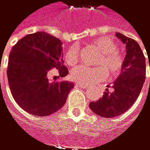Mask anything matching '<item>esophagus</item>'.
Segmentation results:
<instances>
[{
    "label": "esophagus",
    "instance_id": "obj_1",
    "mask_svg": "<svg viewBox=\"0 0 150 150\" xmlns=\"http://www.w3.org/2000/svg\"><path fill=\"white\" fill-rule=\"evenodd\" d=\"M76 86H78V87H81V88H83V87H85L83 84H81V83H76Z\"/></svg>",
    "mask_w": 150,
    "mask_h": 150
}]
</instances>
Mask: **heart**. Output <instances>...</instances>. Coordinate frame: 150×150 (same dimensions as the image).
<instances>
[{
    "label": "heart",
    "mask_w": 150,
    "mask_h": 150,
    "mask_svg": "<svg viewBox=\"0 0 150 150\" xmlns=\"http://www.w3.org/2000/svg\"><path fill=\"white\" fill-rule=\"evenodd\" d=\"M92 46L100 52V55L96 61V65L100 67H76L71 71L73 80L82 84L98 83L106 79V71L110 79L118 77L122 70L123 57L117 52V44L115 41L108 36H101L92 42ZM65 62L70 67H74L78 63L79 53L76 47L72 46L66 52Z\"/></svg>",
    "instance_id": "1"
}]
</instances>
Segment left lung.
Wrapping results in <instances>:
<instances>
[{
    "label": "left lung",
    "instance_id": "1",
    "mask_svg": "<svg viewBox=\"0 0 150 150\" xmlns=\"http://www.w3.org/2000/svg\"><path fill=\"white\" fill-rule=\"evenodd\" d=\"M115 35L125 45L122 70L114 82V91L109 92L106 88L101 98L89 104L94 113L104 118H114L125 113L135 103L146 79V59L139 45L121 33Z\"/></svg>",
    "mask_w": 150,
    "mask_h": 150
}]
</instances>
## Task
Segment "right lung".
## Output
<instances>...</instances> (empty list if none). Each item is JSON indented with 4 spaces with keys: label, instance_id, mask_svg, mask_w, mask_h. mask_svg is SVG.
Wrapping results in <instances>:
<instances>
[{
    "label": "right lung",
    "instance_id": "1",
    "mask_svg": "<svg viewBox=\"0 0 150 150\" xmlns=\"http://www.w3.org/2000/svg\"><path fill=\"white\" fill-rule=\"evenodd\" d=\"M62 42L45 32H35L21 38L9 55L8 76L16 103L28 113L48 116L65 104L74 87L72 82H51L47 73L55 68L60 77L68 75L63 65Z\"/></svg>",
    "mask_w": 150,
    "mask_h": 150
}]
</instances>
